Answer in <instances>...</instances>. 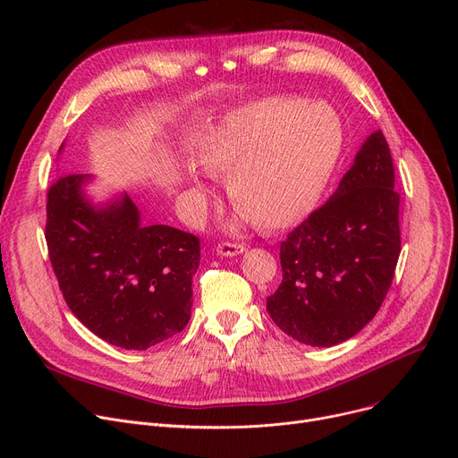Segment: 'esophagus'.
<instances>
[{
	"label": "esophagus",
	"mask_w": 458,
	"mask_h": 458,
	"mask_svg": "<svg viewBox=\"0 0 458 458\" xmlns=\"http://www.w3.org/2000/svg\"><path fill=\"white\" fill-rule=\"evenodd\" d=\"M242 252H245V247L239 245V243H221L216 247V254H221L225 258H233L239 256Z\"/></svg>",
	"instance_id": "1"
}]
</instances>
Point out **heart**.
Returning a JSON list of instances; mask_svg holds the SVG:
<instances>
[{
	"instance_id": "obj_1",
	"label": "heart",
	"mask_w": 458,
	"mask_h": 458,
	"mask_svg": "<svg viewBox=\"0 0 458 458\" xmlns=\"http://www.w3.org/2000/svg\"><path fill=\"white\" fill-rule=\"evenodd\" d=\"M342 150L344 124L334 107L276 96L225 111L200 140L197 161L208 174H226L242 219L280 230L316 206Z\"/></svg>"
}]
</instances>
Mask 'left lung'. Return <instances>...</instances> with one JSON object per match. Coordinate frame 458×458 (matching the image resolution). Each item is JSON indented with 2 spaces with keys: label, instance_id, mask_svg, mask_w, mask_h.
I'll use <instances>...</instances> for the list:
<instances>
[{
  "label": "left lung",
  "instance_id": "1",
  "mask_svg": "<svg viewBox=\"0 0 458 458\" xmlns=\"http://www.w3.org/2000/svg\"><path fill=\"white\" fill-rule=\"evenodd\" d=\"M390 147L377 130L334 195L280 243L282 284L267 297L276 327L311 347L362 330L386 297L401 252Z\"/></svg>",
  "mask_w": 458,
  "mask_h": 458
}]
</instances>
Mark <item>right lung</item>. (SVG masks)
<instances>
[{"mask_svg":"<svg viewBox=\"0 0 458 458\" xmlns=\"http://www.w3.org/2000/svg\"><path fill=\"white\" fill-rule=\"evenodd\" d=\"M90 182V174L59 176L47 191L52 267L72 314L90 332L147 351L189 323L200 242L173 226L142 225L126 192L94 204Z\"/></svg>","mask_w":458,"mask_h":458,"instance_id":"right-lung-1","label":"right lung"}]
</instances>
